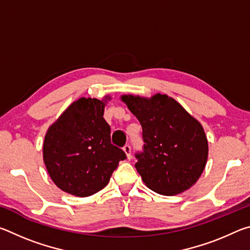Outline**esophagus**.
Masks as SVG:
<instances>
[{
	"mask_svg": "<svg viewBox=\"0 0 250 250\" xmlns=\"http://www.w3.org/2000/svg\"><path fill=\"white\" fill-rule=\"evenodd\" d=\"M124 151H125V153L126 154V158L130 160L131 159V146L129 145H125L124 146Z\"/></svg>",
	"mask_w": 250,
	"mask_h": 250,
	"instance_id": "esophagus-1",
	"label": "esophagus"
}]
</instances>
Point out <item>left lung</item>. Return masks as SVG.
Masks as SVG:
<instances>
[{
	"instance_id": "obj_1",
	"label": "left lung",
	"mask_w": 250,
	"mask_h": 250,
	"mask_svg": "<svg viewBox=\"0 0 250 250\" xmlns=\"http://www.w3.org/2000/svg\"><path fill=\"white\" fill-rule=\"evenodd\" d=\"M142 126L143 151L135 154V168L152 191L176 195L196 183L204 171L208 143L202 125L171 97L125 95Z\"/></svg>"
}]
</instances>
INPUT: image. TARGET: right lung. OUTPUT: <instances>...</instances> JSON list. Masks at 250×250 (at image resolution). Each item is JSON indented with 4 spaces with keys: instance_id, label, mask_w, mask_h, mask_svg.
I'll list each match as a JSON object with an SVG mask.
<instances>
[{
    "instance_id": "right-lung-1",
    "label": "right lung",
    "mask_w": 250,
    "mask_h": 250,
    "mask_svg": "<svg viewBox=\"0 0 250 250\" xmlns=\"http://www.w3.org/2000/svg\"><path fill=\"white\" fill-rule=\"evenodd\" d=\"M107 99L74 101L49 126L43 146L50 179L62 191L86 197L105 188L125 153L111 143L104 118Z\"/></svg>"
}]
</instances>
